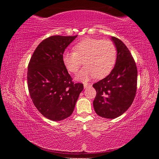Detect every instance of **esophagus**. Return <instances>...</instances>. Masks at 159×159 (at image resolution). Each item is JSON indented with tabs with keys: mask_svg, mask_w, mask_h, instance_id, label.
Returning a JSON list of instances; mask_svg holds the SVG:
<instances>
[{
	"mask_svg": "<svg viewBox=\"0 0 159 159\" xmlns=\"http://www.w3.org/2000/svg\"><path fill=\"white\" fill-rule=\"evenodd\" d=\"M91 86H92V85H89L88 83H84V88L85 89L87 88V87H89Z\"/></svg>",
	"mask_w": 159,
	"mask_h": 159,
	"instance_id": "34e87169",
	"label": "esophagus"
}]
</instances>
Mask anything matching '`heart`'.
I'll use <instances>...</instances> for the list:
<instances>
[{
    "label": "heart",
    "instance_id": "1",
    "mask_svg": "<svg viewBox=\"0 0 159 159\" xmlns=\"http://www.w3.org/2000/svg\"><path fill=\"white\" fill-rule=\"evenodd\" d=\"M73 50L74 52H64L62 61L67 71L74 74L78 72L83 61L85 66L76 76L80 81L87 82L95 76L105 77L116 61V46L109 39L87 38L77 43Z\"/></svg>",
    "mask_w": 159,
    "mask_h": 159
}]
</instances>
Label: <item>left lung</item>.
I'll return each mask as SVG.
<instances>
[{
	"label": "left lung",
	"instance_id": "8db88e82",
	"mask_svg": "<svg viewBox=\"0 0 159 159\" xmlns=\"http://www.w3.org/2000/svg\"><path fill=\"white\" fill-rule=\"evenodd\" d=\"M117 49L115 67L104 79L94 83L96 96L93 104L99 116L115 119L126 111L133 103L137 91L136 63L126 46L111 37Z\"/></svg>",
	"mask_w": 159,
	"mask_h": 159
}]
</instances>
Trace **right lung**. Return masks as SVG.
Listing matches in <instances>:
<instances>
[{"instance_id":"right-lung-1","label":"right lung","mask_w":159,"mask_h":159,"mask_svg":"<svg viewBox=\"0 0 159 159\" xmlns=\"http://www.w3.org/2000/svg\"><path fill=\"white\" fill-rule=\"evenodd\" d=\"M76 37L50 36L39 43L30 59V96L37 109L50 120L61 121L70 116L83 89L82 83L72 82L62 61L65 49Z\"/></svg>"}]
</instances>
